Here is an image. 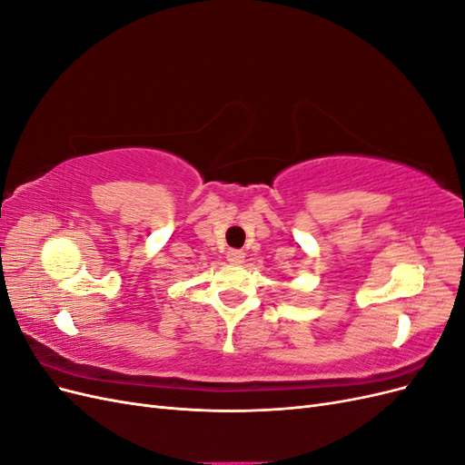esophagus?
Masks as SVG:
<instances>
[{
    "label": "esophagus",
    "mask_w": 465,
    "mask_h": 465,
    "mask_svg": "<svg viewBox=\"0 0 465 465\" xmlns=\"http://www.w3.org/2000/svg\"><path fill=\"white\" fill-rule=\"evenodd\" d=\"M227 260L231 263H242L244 262V252L242 250H229L227 252Z\"/></svg>",
    "instance_id": "obj_1"
}]
</instances>
